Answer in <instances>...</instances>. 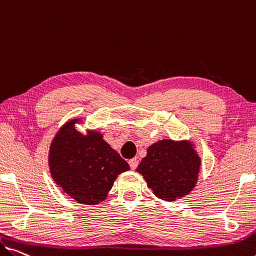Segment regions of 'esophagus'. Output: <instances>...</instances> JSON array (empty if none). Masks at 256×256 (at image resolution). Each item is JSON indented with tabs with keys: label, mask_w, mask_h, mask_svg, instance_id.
I'll return each mask as SVG.
<instances>
[{
	"label": "esophagus",
	"mask_w": 256,
	"mask_h": 256,
	"mask_svg": "<svg viewBox=\"0 0 256 256\" xmlns=\"http://www.w3.org/2000/svg\"><path fill=\"white\" fill-rule=\"evenodd\" d=\"M129 166H130L132 170H134V169H136L137 166H138V160H137L136 158L130 159V160H129Z\"/></svg>",
	"instance_id": "1"
}]
</instances>
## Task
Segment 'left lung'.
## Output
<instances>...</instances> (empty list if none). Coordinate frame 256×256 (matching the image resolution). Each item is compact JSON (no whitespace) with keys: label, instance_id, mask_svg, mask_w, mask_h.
I'll return each mask as SVG.
<instances>
[{"label":"left lung","instance_id":"1","mask_svg":"<svg viewBox=\"0 0 256 256\" xmlns=\"http://www.w3.org/2000/svg\"><path fill=\"white\" fill-rule=\"evenodd\" d=\"M199 167L200 159L191 145L164 140L148 148L136 170L158 198L174 202L194 188Z\"/></svg>","mask_w":256,"mask_h":256}]
</instances>
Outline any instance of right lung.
Instances as JSON below:
<instances>
[{
	"mask_svg": "<svg viewBox=\"0 0 256 256\" xmlns=\"http://www.w3.org/2000/svg\"><path fill=\"white\" fill-rule=\"evenodd\" d=\"M76 120L64 124L50 146L52 178L70 198L84 205H97L108 196L118 175L130 169L98 132L82 135Z\"/></svg>",
	"mask_w": 256,
	"mask_h": 256,
	"instance_id": "1",
	"label": "right lung"
}]
</instances>
